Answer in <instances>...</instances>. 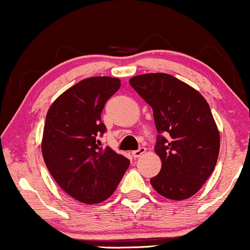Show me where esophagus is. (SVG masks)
Instances as JSON below:
<instances>
[{
	"mask_svg": "<svg viewBox=\"0 0 250 250\" xmlns=\"http://www.w3.org/2000/svg\"><path fill=\"white\" fill-rule=\"evenodd\" d=\"M146 150H147V149H146L145 147H140L139 149H137V150L131 151V155H133L135 159H137V157H140V156H141V155L145 154Z\"/></svg>",
	"mask_w": 250,
	"mask_h": 250,
	"instance_id": "obj_1",
	"label": "esophagus"
}]
</instances>
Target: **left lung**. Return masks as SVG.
I'll list each match as a JSON object with an SVG mask.
<instances>
[{
	"instance_id": "obj_1",
	"label": "left lung",
	"mask_w": 250,
	"mask_h": 250,
	"mask_svg": "<svg viewBox=\"0 0 250 250\" xmlns=\"http://www.w3.org/2000/svg\"><path fill=\"white\" fill-rule=\"evenodd\" d=\"M129 83L153 108L160 134L155 153L162 167L151 186L169 200L189 199L208 180L219 157L220 133L209 104L196 89L169 74H143Z\"/></svg>"
}]
</instances>
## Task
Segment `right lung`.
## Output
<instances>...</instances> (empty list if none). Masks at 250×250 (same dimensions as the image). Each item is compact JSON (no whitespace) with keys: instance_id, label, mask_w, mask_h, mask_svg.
I'll list each match as a JSON object with an SVG mask.
<instances>
[{"instance_id":"add662e5","label":"right lung","mask_w":250,"mask_h":250,"mask_svg":"<svg viewBox=\"0 0 250 250\" xmlns=\"http://www.w3.org/2000/svg\"><path fill=\"white\" fill-rule=\"evenodd\" d=\"M120 87L116 77L82 80L57 97L45 116L41 145L45 166L65 193L85 205L110 197L130 165L99 140L105 131L101 113Z\"/></svg>"}]
</instances>
